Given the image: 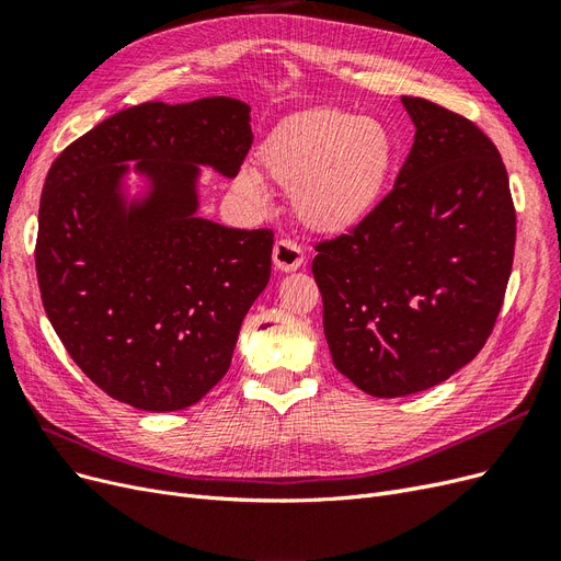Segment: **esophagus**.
Segmentation results:
<instances>
[{"mask_svg": "<svg viewBox=\"0 0 561 561\" xmlns=\"http://www.w3.org/2000/svg\"><path fill=\"white\" fill-rule=\"evenodd\" d=\"M274 264L278 271H297L304 264V250L290 241V239H280L274 245Z\"/></svg>", "mask_w": 561, "mask_h": 561, "instance_id": "1", "label": "esophagus"}]
</instances>
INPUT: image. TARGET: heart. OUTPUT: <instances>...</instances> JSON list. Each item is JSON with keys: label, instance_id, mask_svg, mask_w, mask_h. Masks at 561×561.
Wrapping results in <instances>:
<instances>
[{"label": "heart", "instance_id": "obj_1", "mask_svg": "<svg viewBox=\"0 0 561 561\" xmlns=\"http://www.w3.org/2000/svg\"><path fill=\"white\" fill-rule=\"evenodd\" d=\"M396 145L377 118L342 110H311L287 118L260 149L262 175L293 194L301 225L346 233L377 208L393 168ZM239 192L264 198L257 173L243 171Z\"/></svg>", "mask_w": 561, "mask_h": 561}]
</instances>
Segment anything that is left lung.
<instances>
[{
	"label": "left lung",
	"instance_id": "left-lung-1",
	"mask_svg": "<svg viewBox=\"0 0 561 561\" xmlns=\"http://www.w3.org/2000/svg\"><path fill=\"white\" fill-rule=\"evenodd\" d=\"M400 100L416 133L393 192L311 264L332 363L375 398L433 388L480 353L515 254L496 145L461 114Z\"/></svg>",
	"mask_w": 561,
	"mask_h": 561
}]
</instances>
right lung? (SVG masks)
I'll list each match as a JSON object with an SVG mask.
<instances>
[{"mask_svg": "<svg viewBox=\"0 0 561 561\" xmlns=\"http://www.w3.org/2000/svg\"><path fill=\"white\" fill-rule=\"evenodd\" d=\"M250 145V107L215 95L116 112L50 165L35 250L44 311L110 398L175 412L227 375L274 231L198 217V178L201 165L236 178ZM130 170L146 180L135 197Z\"/></svg>", "mask_w": 561, "mask_h": 561, "instance_id": "add662e5", "label": "right lung"}]
</instances>
